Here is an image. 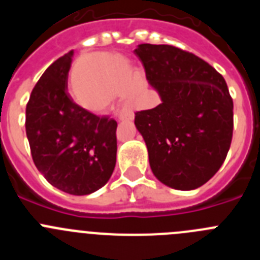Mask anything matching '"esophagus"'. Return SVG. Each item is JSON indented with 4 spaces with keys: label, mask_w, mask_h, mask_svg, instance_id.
<instances>
[{
    "label": "esophagus",
    "mask_w": 260,
    "mask_h": 260,
    "mask_svg": "<svg viewBox=\"0 0 260 260\" xmlns=\"http://www.w3.org/2000/svg\"><path fill=\"white\" fill-rule=\"evenodd\" d=\"M118 118L119 119H134V113H133L132 110L123 109V110H121V112H119Z\"/></svg>",
    "instance_id": "34e87169"
}]
</instances>
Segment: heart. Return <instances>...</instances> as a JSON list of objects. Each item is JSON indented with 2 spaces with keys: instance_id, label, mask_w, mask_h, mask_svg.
I'll use <instances>...</instances> for the list:
<instances>
[{
  "instance_id": "b5f03b06",
  "label": "heart",
  "mask_w": 260,
  "mask_h": 260,
  "mask_svg": "<svg viewBox=\"0 0 260 260\" xmlns=\"http://www.w3.org/2000/svg\"><path fill=\"white\" fill-rule=\"evenodd\" d=\"M134 78L132 63L125 57L110 53L87 54L75 68V100L86 109L100 112L123 95L128 107H139V84Z\"/></svg>"
}]
</instances>
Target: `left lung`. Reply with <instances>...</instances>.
Returning a JSON list of instances; mask_svg holds the SVG:
<instances>
[{"label":"left lung","mask_w":260,"mask_h":260,"mask_svg":"<svg viewBox=\"0 0 260 260\" xmlns=\"http://www.w3.org/2000/svg\"><path fill=\"white\" fill-rule=\"evenodd\" d=\"M134 53L161 98L135 113L153 174L177 190L211 180L228 155L233 137V100L226 82L210 63L173 45H138Z\"/></svg>","instance_id":"1"}]
</instances>
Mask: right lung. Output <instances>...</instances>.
<instances>
[{"label": "right lung", "mask_w": 260, "mask_h": 260, "mask_svg": "<svg viewBox=\"0 0 260 260\" xmlns=\"http://www.w3.org/2000/svg\"><path fill=\"white\" fill-rule=\"evenodd\" d=\"M74 52L44 71L26 107V134L32 160L45 180L73 195L96 191L116 167L117 122L73 102L68 88Z\"/></svg>", "instance_id": "1"}]
</instances>
